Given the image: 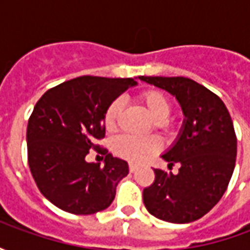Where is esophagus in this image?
I'll list each match as a JSON object with an SVG mask.
<instances>
[{"mask_svg": "<svg viewBox=\"0 0 250 250\" xmlns=\"http://www.w3.org/2000/svg\"><path fill=\"white\" fill-rule=\"evenodd\" d=\"M128 168H130L131 173H134V171H135L136 168H138V166H136L135 163H130V165H128Z\"/></svg>", "mask_w": 250, "mask_h": 250, "instance_id": "34e87169", "label": "esophagus"}]
</instances>
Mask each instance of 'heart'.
<instances>
[{
  "label": "heart",
  "mask_w": 250,
  "mask_h": 250,
  "mask_svg": "<svg viewBox=\"0 0 250 250\" xmlns=\"http://www.w3.org/2000/svg\"><path fill=\"white\" fill-rule=\"evenodd\" d=\"M136 100L150 114L152 119L158 122L157 125L161 128L163 130L170 128V123L166 119L171 112L173 104L165 93L161 92L159 89L150 88L142 91L136 96ZM123 109H125V104L122 99H114L107 105L103 115V125L104 128L108 132H114L118 128V123L123 114ZM161 147L162 145L155 136L135 138V136L123 135L116 138L112 143V150L118 157L135 163L148 159L151 155L157 154L161 150Z\"/></svg>",
  "instance_id": "obj_1"
}]
</instances>
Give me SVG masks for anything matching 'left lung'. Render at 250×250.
<instances>
[{
    "mask_svg": "<svg viewBox=\"0 0 250 250\" xmlns=\"http://www.w3.org/2000/svg\"><path fill=\"white\" fill-rule=\"evenodd\" d=\"M166 89L182 107L184 128L162 158L177 175L155 168L152 185L143 190V204L159 220L186 224L204 217L228 188L236 166L237 138L230 114L214 92L188 77L139 76Z\"/></svg>",
    "mask_w": 250,
    "mask_h": 250,
    "instance_id": "8db88e82",
    "label": "left lung"
}]
</instances>
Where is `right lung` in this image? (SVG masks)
<instances>
[{
    "instance_id": "1",
    "label": "right lung",
    "mask_w": 250,
    "mask_h": 250,
    "mask_svg": "<svg viewBox=\"0 0 250 250\" xmlns=\"http://www.w3.org/2000/svg\"><path fill=\"white\" fill-rule=\"evenodd\" d=\"M134 79L80 76L48 89L36 103L26 128L28 163L41 194L72 214L108 208L128 174L123 159L98 145L105 136L104 111ZM89 149L105 153L104 165L88 164Z\"/></svg>"
}]
</instances>
